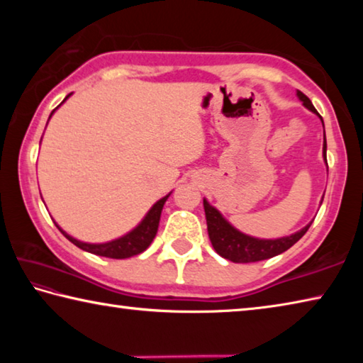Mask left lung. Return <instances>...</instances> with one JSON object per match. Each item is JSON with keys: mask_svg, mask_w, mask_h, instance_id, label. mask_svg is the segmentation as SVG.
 I'll return each instance as SVG.
<instances>
[{"mask_svg": "<svg viewBox=\"0 0 363 363\" xmlns=\"http://www.w3.org/2000/svg\"><path fill=\"white\" fill-rule=\"evenodd\" d=\"M296 94L306 108H309L311 112L317 113V110L314 106H312L309 97L301 93V91H298ZM323 158L325 162H327V139L325 138H323ZM203 208L206 214L208 235H210L213 248L216 250V253L219 256H223L232 262H257V261L269 259V257H274L280 253H284V251L291 248L293 245L304 235L312 224V223L307 224L306 227H303V229L291 233V235L288 237L266 240V238H256V237L247 235V233H243L240 230H237L235 227H233L229 220H227L223 214L216 210V208L208 203L206 199H203Z\"/></svg>", "mask_w": 363, "mask_h": 363, "instance_id": "8db88e82", "label": "left lung"}]
</instances>
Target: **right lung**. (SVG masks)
I'll use <instances>...</instances> for the list:
<instances>
[{
	"label": "right lung",
	"instance_id": "add662e5",
	"mask_svg": "<svg viewBox=\"0 0 363 363\" xmlns=\"http://www.w3.org/2000/svg\"><path fill=\"white\" fill-rule=\"evenodd\" d=\"M72 96V93L65 97L62 101V104L69 99ZM56 110V108H54ZM54 110L51 112V115L54 113ZM51 118V116H49ZM171 195V192L168 195H164L163 199H160L155 205H153L149 213L145 214V218L140 220L139 225L134 227L131 232H128L126 235H123L120 238H115L112 242H107V243H84V242H79L77 238L70 237L69 233L64 232L60 227L57 225V229L64 233V235L69 238V240L77 245L78 248H82L84 251H88V253H93L97 256H106V257H112V259H126V257H131V256H136L139 253H143L147 248H149V245L153 242V238L157 235V230H158V223H160V216H162V210H163V205L164 201L168 200V196Z\"/></svg>",
	"mask_w": 363,
	"mask_h": 363
}]
</instances>
